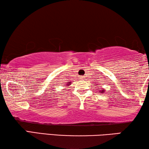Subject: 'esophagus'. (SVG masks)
<instances>
[{"instance_id":"34e87169","label":"esophagus","mask_w":149,"mask_h":149,"mask_svg":"<svg viewBox=\"0 0 149 149\" xmlns=\"http://www.w3.org/2000/svg\"><path fill=\"white\" fill-rule=\"evenodd\" d=\"M81 79L82 80H85V76H81Z\"/></svg>"}]
</instances>
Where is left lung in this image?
Listing matches in <instances>:
<instances>
[{"mask_svg": "<svg viewBox=\"0 0 149 149\" xmlns=\"http://www.w3.org/2000/svg\"><path fill=\"white\" fill-rule=\"evenodd\" d=\"M104 91H105V89H100V91H99V92L100 93H104Z\"/></svg>", "mask_w": 149, "mask_h": 149, "instance_id": "left-lung-1", "label": "left lung"}]
</instances>
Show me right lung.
<instances>
[{"mask_svg":"<svg viewBox=\"0 0 149 149\" xmlns=\"http://www.w3.org/2000/svg\"><path fill=\"white\" fill-rule=\"evenodd\" d=\"M70 85H71V82H68V83H67V84L65 85V87H69V86H70Z\"/></svg>","mask_w":149,"mask_h":149,"instance_id":"right-lung-1","label":"right lung"}]
</instances>
